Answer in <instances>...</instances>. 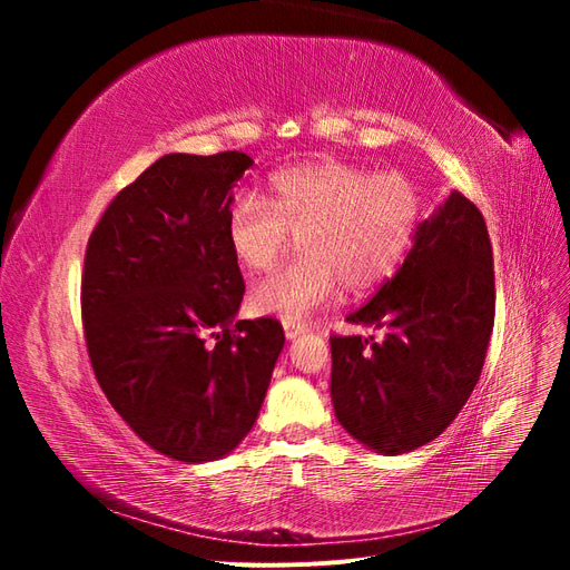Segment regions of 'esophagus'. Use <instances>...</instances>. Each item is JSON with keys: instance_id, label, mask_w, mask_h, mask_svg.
Here are the masks:
<instances>
[{"instance_id": "34e87169", "label": "esophagus", "mask_w": 570, "mask_h": 570, "mask_svg": "<svg viewBox=\"0 0 570 570\" xmlns=\"http://www.w3.org/2000/svg\"><path fill=\"white\" fill-rule=\"evenodd\" d=\"M283 327H285L287 340H295V337H299V335L306 333V325L299 323V321H283Z\"/></svg>"}]
</instances>
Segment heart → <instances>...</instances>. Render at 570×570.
I'll list each match as a JSON object with an SVG mask.
<instances>
[{
  "mask_svg": "<svg viewBox=\"0 0 570 570\" xmlns=\"http://www.w3.org/2000/svg\"><path fill=\"white\" fill-rule=\"evenodd\" d=\"M423 216L421 189L402 174H371L323 159L278 170L266 199L239 193L228 206L233 256L247 271H268L299 237L302 258L252 287L256 314L302 321L337 299L361 295L402 262Z\"/></svg>",
  "mask_w": 570,
  "mask_h": 570,
  "instance_id": "obj_1",
  "label": "heart"
}]
</instances>
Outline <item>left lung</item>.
<instances>
[{
  "label": "left lung",
  "mask_w": 570,
  "mask_h": 570,
  "mask_svg": "<svg viewBox=\"0 0 570 570\" xmlns=\"http://www.w3.org/2000/svg\"><path fill=\"white\" fill-rule=\"evenodd\" d=\"M347 321L387 335L331 337L340 425L381 454L442 435L469 402L494 325L492 245L478 206L461 193L446 197L419 226L402 268Z\"/></svg>",
  "instance_id": "obj_1"
}]
</instances>
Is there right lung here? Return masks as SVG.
<instances>
[{
    "mask_svg": "<svg viewBox=\"0 0 570 570\" xmlns=\"http://www.w3.org/2000/svg\"><path fill=\"white\" fill-rule=\"evenodd\" d=\"M243 151L166 154L111 199L80 285L99 387L140 440L176 461L233 452L283 352L275 318L235 321L245 281L228 245Z\"/></svg>",
    "mask_w": 570,
    "mask_h": 570,
    "instance_id": "add662e5",
    "label": "right lung"
}]
</instances>
